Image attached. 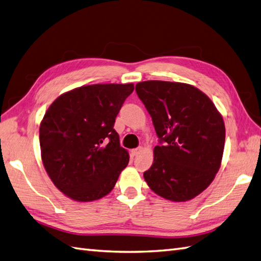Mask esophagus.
I'll list each match as a JSON object with an SVG mask.
<instances>
[{
  "mask_svg": "<svg viewBox=\"0 0 261 261\" xmlns=\"http://www.w3.org/2000/svg\"><path fill=\"white\" fill-rule=\"evenodd\" d=\"M141 150H142V148H136V149H132L131 150V153H132V155H138L139 153L141 152Z\"/></svg>",
  "mask_w": 261,
  "mask_h": 261,
  "instance_id": "esophagus-1",
  "label": "esophagus"
}]
</instances>
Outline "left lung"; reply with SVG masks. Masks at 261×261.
I'll list each match as a JSON object with an SVG mask.
<instances>
[{"mask_svg": "<svg viewBox=\"0 0 261 261\" xmlns=\"http://www.w3.org/2000/svg\"><path fill=\"white\" fill-rule=\"evenodd\" d=\"M136 91L160 143L144 180L167 200L195 198L213 182L221 165L226 138L221 114L207 95L187 83L143 81Z\"/></svg>", "mask_w": 261, "mask_h": 261, "instance_id": "8db88e82", "label": "left lung"}]
</instances>
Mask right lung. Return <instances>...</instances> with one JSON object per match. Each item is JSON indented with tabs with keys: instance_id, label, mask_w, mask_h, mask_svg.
<instances>
[{
	"instance_id": "add662e5",
	"label": "right lung",
	"mask_w": 261,
	"mask_h": 261,
	"mask_svg": "<svg viewBox=\"0 0 261 261\" xmlns=\"http://www.w3.org/2000/svg\"><path fill=\"white\" fill-rule=\"evenodd\" d=\"M135 87L92 84L65 92L48 107L40 124L42 162L65 196L80 202L110 192L128 166V151L113 129Z\"/></svg>"
}]
</instances>
